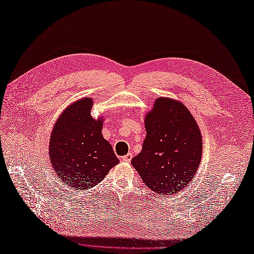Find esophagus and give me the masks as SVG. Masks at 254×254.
<instances>
[{"label": "esophagus", "instance_id": "obj_1", "mask_svg": "<svg viewBox=\"0 0 254 254\" xmlns=\"http://www.w3.org/2000/svg\"><path fill=\"white\" fill-rule=\"evenodd\" d=\"M132 153H127L126 156H123V157L121 158L123 161H131L132 159Z\"/></svg>", "mask_w": 254, "mask_h": 254}]
</instances>
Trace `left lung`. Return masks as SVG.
Instances as JSON below:
<instances>
[{
    "instance_id": "obj_1",
    "label": "left lung",
    "mask_w": 254,
    "mask_h": 254,
    "mask_svg": "<svg viewBox=\"0 0 254 254\" xmlns=\"http://www.w3.org/2000/svg\"><path fill=\"white\" fill-rule=\"evenodd\" d=\"M146 137L131 164L156 194L176 195L201 164L203 139L190 110L181 101L159 97L144 118Z\"/></svg>"
}]
</instances>
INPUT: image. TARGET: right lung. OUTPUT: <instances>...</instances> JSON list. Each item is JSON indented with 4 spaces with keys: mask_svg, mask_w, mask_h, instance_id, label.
Listing matches in <instances>:
<instances>
[{
    "mask_svg": "<svg viewBox=\"0 0 254 254\" xmlns=\"http://www.w3.org/2000/svg\"><path fill=\"white\" fill-rule=\"evenodd\" d=\"M94 99H78L63 110L53 126L49 157L57 176L74 190H88L119 164L111 144L102 136L105 118H93Z\"/></svg>",
    "mask_w": 254,
    "mask_h": 254,
    "instance_id": "obj_1",
    "label": "right lung"
}]
</instances>
